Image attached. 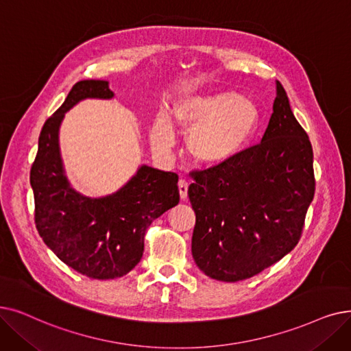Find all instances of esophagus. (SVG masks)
<instances>
[{"instance_id": "esophagus-1", "label": "esophagus", "mask_w": 351, "mask_h": 351, "mask_svg": "<svg viewBox=\"0 0 351 351\" xmlns=\"http://www.w3.org/2000/svg\"><path fill=\"white\" fill-rule=\"evenodd\" d=\"M188 186H189V184L185 179H180L178 182V188H179V193H180L182 199H186L188 197Z\"/></svg>"}]
</instances>
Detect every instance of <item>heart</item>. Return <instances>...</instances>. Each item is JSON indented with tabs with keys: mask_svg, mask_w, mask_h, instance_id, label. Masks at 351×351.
I'll list each match as a JSON object with an SVG mask.
<instances>
[{
	"mask_svg": "<svg viewBox=\"0 0 351 351\" xmlns=\"http://www.w3.org/2000/svg\"><path fill=\"white\" fill-rule=\"evenodd\" d=\"M175 120L185 133L186 149L199 165L213 166L230 160L252 138L260 125V110L235 91L210 96H191L178 103ZM155 143L169 149L172 128L165 117L158 119Z\"/></svg>",
	"mask_w": 351,
	"mask_h": 351,
	"instance_id": "b5f03b06",
	"label": "heart"
}]
</instances>
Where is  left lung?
<instances>
[{
  "label": "left lung",
  "instance_id": "8db88e82",
  "mask_svg": "<svg viewBox=\"0 0 351 351\" xmlns=\"http://www.w3.org/2000/svg\"><path fill=\"white\" fill-rule=\"evenodd\" d=\"M192 179V256L209 278H251L297 245L315 191L313 147L280 82L263 141Z\"/></svg>",
  "mask_w": 351,
  "mask_h": 351
}]
</instances>
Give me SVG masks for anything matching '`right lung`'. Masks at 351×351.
Listing matches in <instances>:
<instances>
[{"instance_id": "add662e5", "label": "right lung", "mask_w": 351, "mask_h": 351, "mask_svg": "<svg viewBox=\"0 0 351 351\" xmlns=\"http://www.w3.org/2000/svg\"><path fill=\"white\" fill-rule=\"evenodd\" d=\"M113 96L104 80L75 83L45 120L29 172L36 226L44 243L66 265L95 280L123 277L138 265L149 225L179 204L178 175L147 165L123 188L103 197L83 196L70 186L58 146L64 113L80 100Z\"/></svg>"}]
</instances>
